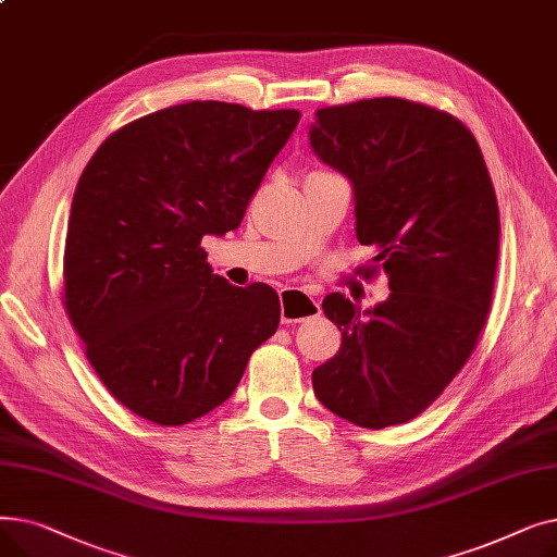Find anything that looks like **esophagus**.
Returning <instances> with one entry per match:
<instances>
[{
  "label": "esophagus",
  "instance_id": "34e87169",
  "mask_svg": "<svg viewBox=\"0 0 557 557\" xmlns=\"http://www.w3.org/2000/svg\"><path fill=\"white\" fill-rule=\"evenodd\" d=\"M320 311L323 309H320V305L313 300V296L307 294V290L294 286L280 290V313L284 325L305 323V320L318 318Z\"/></svg>",
  "mask_w": 557,
  "mask_h": 557
}]
</instances>
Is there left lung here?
Wrapping results in <instances>:
<instances>
[{
    "label": "left lung",
    "instance_id": "obj_1",
    "mask_svg": "<svg viewBox=\"0 0 557 557\" xmlns=\"http://www.w3.org/2000/svg\"><path fill=\"white\" fill-rule=\"evenodd\" d=\"M315 156L355 187L357 239L393 294L361 313L323 300L343 343L311 374L338 418L386 429L418 418L470 361L487 323L499 205L476 137L454 114L376 97L315 110Z\"/></svg>",
    "mask_w": 557,
    "mask_h": 557
}]
</instances>
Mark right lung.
<instances>
[{
    "label": "right lung",
    "instance_id": "right-lung-1",
    "mask_svg": "<svg viewBox=\"0 0 557 557\" xmlns=\"http://www.w3.org/2000/svg\"><path fill=\"white\" fill-rule=\"evenodd\" d=\"M300 110L189 101L114 131L76 185L63 305L108 393L183 426L239 386L280 325L269 284L214 275L205 234L237 230Z\"/></svg>",
    "mask_w": 557,
    "mask_h": 557
}]
</instances>
